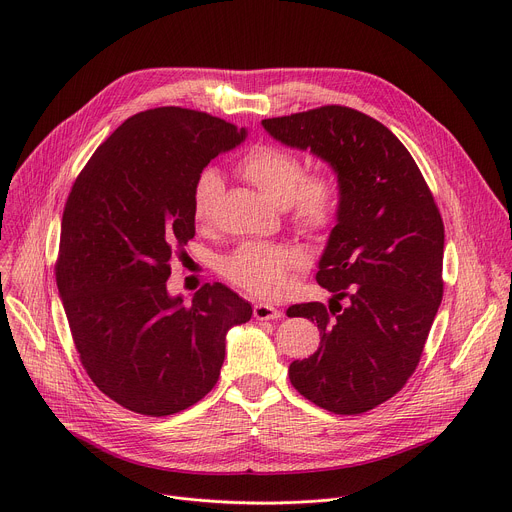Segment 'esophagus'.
Instances as JSON below:
<instances>
[{
    "mask_svg": "<svg viewBox=\"0 0 512 512\" xmlns=\"http://www.w3.org/2000/svg\"><path fill=\"white\" fill-rule=\"evenodd\" d=\"M253 316L257 320H275V318H282V310H277L275 306L271 304H263V302H257L253 306Z\"/></svg>",
    "mask_w": 512,
    "mask_h": 512,
    "instance_id": "1",
    "label": "esophagus"
}]
</instances>
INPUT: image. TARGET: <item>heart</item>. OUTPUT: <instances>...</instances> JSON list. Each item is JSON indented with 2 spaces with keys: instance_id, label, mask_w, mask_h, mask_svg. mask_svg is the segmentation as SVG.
Returning <instances> with one entry per match:
<instances>
[{
  "instance_id": "b5f03b06",
  "label": "heart",
  "mask_w": 512,
  "mask_h": 512,
  "mask_svg": "<svg viewBox=\"0 0 512 512\" xmlns=\"http://www.w3.org/2000/svg\"><path fill=\"white\" fill-rule=\"evenodd\" d=\"M237 171L261 190L273 204L286 206L296 228L320 237L329 232L341 212V185L333 171H306L302 157L277 145L253 147L237 165ZM224 181L218 171L204 169L192 188V216L206 222L220 196ZM306 267L300 249L286 243L249 241L220 261V271L228 282L257 298L282 296L290 275Z\"/></svg>"
}]
</instances>
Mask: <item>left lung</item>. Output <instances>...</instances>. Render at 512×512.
I'll return each mask as SVG.
<instances>
[{
	"label": "left lung",
	"instance_id": "1",
	"mask_svg": "<svg viewBox=\"0 0 512 512\" xmlns=\"http://www.w3.org/2000/svg\"><path fill=\"white\" fill-rule=\"evenodd\" d=\"M288 147L333 165L341 212L318 263L331 304H294L320 347L290 365L292 386L335 414H361L398 394L421 361L443 298L445 228L406 147L376 118L320 106L263 120Z\"/></svg>",
	"mask_w": 512,
	"mask_h": 512
}]
</instances>
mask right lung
<instances>
[{"instance_id":"obj_1","label":"right lung","mask_w":512,"mask_h":512,"mask_svg":"<svg viewBox=\"0 0 512 512\" xmlns=\"http://www.w3.org/2000/svg\"><path fill=\"white\" fill-rule=\"evenodd\" d=\"M206 112L163 106L124 120L69 192L55 275L79 361L126 410L167 416L218 382L226 331L251 318L239 294L204 284L171 298L175 257L196 235L192 188L245 138Z\"/></svg>"}]
</instances>
